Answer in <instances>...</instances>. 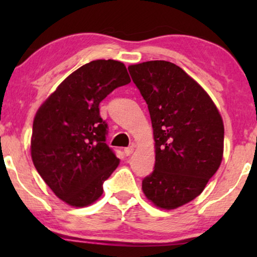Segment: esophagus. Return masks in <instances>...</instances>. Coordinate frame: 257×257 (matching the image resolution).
<instances>
[{"instance_id":"esophagus-1","label":"esophagus","mask_w":257,"mask_h":257,"mask_svg":"<svg viewBox=\"0 0 257 257\" xmlns=\"http://www.w3.org/2000/svg\"><path fill=\"white\" fill-rule=\"evenodd\" d=\"M133 151H135V145H131V146L126 147V149L124 150V152L126 156H131V154L133 153Z\"/></svg>"}]
</instances>
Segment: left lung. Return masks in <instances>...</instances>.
Here are the masks:
<instances>
[{"label": "left lung", "mask_w": 257, "mask_h": 257, "mask_svg": "<svg viewBox=\"0 0 257 257\" xmlns=\"http://www.w3.org/2000/svg\"><path fill=\"white\" fill-rule=\"evenodd\" d=\"M128 71L149 107L156 142L143 192L154 206L175 209L201 194L219 170L222 118L208 93L173 63L144 62Z\"/></svg>", "instance_id": "obj_1"}]
</instances>
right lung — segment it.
Returning a JSON list of instances; mask_svg holds the SVG:
<instances>
[{
  "instance_id": "obj_1",
  "label": "right lung",
  "mask_w": 257,
  "mask_h": 257,
  "mask_svg": "<svg viewBox=\"0 0 257 257\" xmlns=\"http://www.w3.org/2000/svg\"><path fill=\"white\" fill-rule=\"evenodd\" d=\"M130 82L121 62L92 61L66 77L35 115L31 159L45 184L70 206L99 199L104 181L119 165L105 143L107 124L99 103Z\"/></svg>"
}]
</instances>
